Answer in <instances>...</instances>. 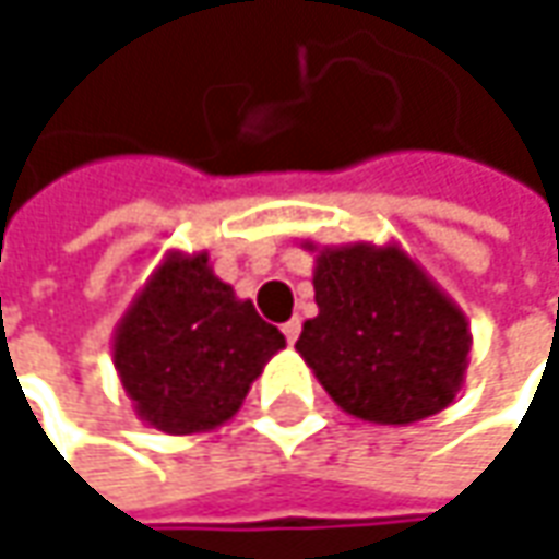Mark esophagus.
<instances>
[{
    "label": "esophagus",
    "mask_w": 559,
    "mask_h": 559,
    "mask_svg": "<svg viewBox=\"0 0 559 559\" xmlns=\"http://www.w3.org/2000/svg\"><path fill=\"white\" fill-rule=\"evenodd\" d=\"M281 333H284L287 343H297V336H300V317H290V320L281 326Z\"/></svg>",
    "instance_id": "34e87169"
}]
</instances>
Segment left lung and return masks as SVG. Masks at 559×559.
Here are the masks:
<instances>
[{"instance_id":"obj_1","label":"left lung","mask_w":559,"mask_h":559,"mask_svg":"<svg viewBox=\"0 0 559 559\" xmlns=\"http://www.w3.org/2000/svg\"><path fill=\"white\" fill-rule=\"evenodd\" d=\"M313 297L320 313L297 353L346 414L414 424L456 397L473 346L466 313L397 246L320 249Z\"/></svg>"}]
</instances>
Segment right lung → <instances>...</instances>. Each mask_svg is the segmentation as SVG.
<instances>
[{"mask_svg": "<svg viewBox=\"0 0 559 559\" xmlns=\"http://www.w3.org/2000/svg\"><path fill=\"white\" fill-rule=\"evenodd\" d=\"M278 349V326L213 275L206 252H174L119 320L112 362L145 424L203 433L239 411Z\"/></svg>", "mask_w": 559, "mask_h": 559, "instance_id": "right-lung-1", "label": "right lung"}]
</instances>
